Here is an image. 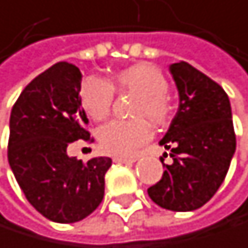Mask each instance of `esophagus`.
Masks as SVG:
<instances>
[{
	"instance_id": "obj_1",
	"label": "esophagus",
	"mask_w": 248,
	"mask_h": 248,
	"mask_svg": "<svg viewBox=\"0 0 248 248\" xmlns=\"http://www.w3.org/2000/svg\"><path fill=\"white\" fill-rule=\"evenodd\" d=\"M113 160L116 164H134L137 157H126V156H114Z\"/></svg>"
}]
</instances>
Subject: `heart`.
I'll list each match as a JSON object with an SVG mask.
<instances>
[{"label": "heart", "instance_id": "1", "mask_svg": "<svg viewBox=\"0 0 248 248\" xmlns=\"http://www.w3.org/2000/svg\"><path fill=\"white\" fill-rule=\"evenodd\" d=\"M113 91L135 93L131 120H113L98 131L102 150L116 156H131L152 137L150 124L165 125L171 114L167 95L168 81L157 66L140 62L116 71L110 81L86 77L81 81L78 98L83 110L96 122L107 119L113 104Z\"/></svg>", "mask_w": 248, "mask_h": 248}]
</instances>
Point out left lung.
Wrapping results in <instances>:
<instances>
[{"label":"left lung","mask_w":248,"mask_h":248,"mask_svg":"<svg viewBox=\"0 0 248 248\" xmlns=\"http://www.w3.org/2000/svg\"><path fill=\"white\" fill-rule=\"evenodd\" d=\"M178 91V110L160 146L171 150L149 196L171 211H193L214 196L228 174L236 140L231 102L216 81L187 62L170 65Z\"/></svg>","instance_id":"1"}]
</instances>
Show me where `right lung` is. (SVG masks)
Instances as JSON below:
<instances>
[{
  "instance_id": "obj_1",
  "label": "right lung",
  "mask_w": 248,
  "mask_h": 248,
  "mask_svg": "<svg viewBox=\"0 0 248 248\" xmlns=\"http://www.w3.org/2000/svg\"><path fill=\"white\" fill-rule=\"evenodd\" d=\"M81 73L58 62L22 91L10 114L8 164L30 204L56 223H74L93 213L104 198L110 157L86 164L68 156L77 140L91 141L78 92Z\"/></svg>"
}]
</instances>
